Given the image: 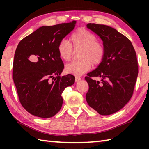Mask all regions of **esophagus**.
Masks as SVG:
<instances>
[{
    "label": "esophagus",
    "instance_id": "esophagus-1",
    "mask_svg": "<svg viewBox=\"0 0 149 149\" xmlns=\"http://www.w3.org/2000/svg\"><path fill=\"white\" fill-rule=\"evenodd\" d=\"M79 80H81V77H80L75 76V81L77 82V81H79Z\"/></svg>",
    "mask_w": 149,
    "mask_h": 149
}]
</instances>
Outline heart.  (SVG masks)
Masks as SVG:
<instances>
[{
	"mask_svg": "<svg viewBox=\"0 0 149 149\" xmlns=\"http://www.w3.org/2000/svg\"><path fill=\"white\" fill-rule=\"evenodd\" d=\"M70 39L71 44L65 39L61 40L58 44L57 50L60 58L70 61L73 55V49L81 51L79 54L80 60L65 65L67 73L79 76L89 71L92 64L98 65L101 64L106 55V47L103 42L97 41L94 33L79 28L72 33Z\"/></svg>",
	"mask_w": 149,
	"mask_h": 149,
	"instance_id": "b5f03b06",
	"label": "heart"
}]
</instances>
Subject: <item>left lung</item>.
<instances>
[{"mask_svg": "<svg viewBox=\"0 0 149 149\" xmlns=\"http://www.w3.org/2000/svg\"><path fill=\"white\" fill-rule=\"evenodd\" d=\"M87 28L102 40L104 60L85 77L89 84L86 100L100 115L112 114L122 109L132 98L138 75L135 50L129 39L105 25L88 24ZM99 77L102 81L92 77Z\"/></svg>", "mask_w": 149, "mask_h": 149, "instance_id": "left-lung-1", "label": "left lung"}]
</instances>
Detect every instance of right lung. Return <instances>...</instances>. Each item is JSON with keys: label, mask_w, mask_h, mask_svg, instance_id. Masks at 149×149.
Here are the masks:
<instances>
[{"label": "right lung", "mask_w": 149, "mask_h": 149, "mask_svg": "<svg viewBox=\"0 0 149 149\" xmlns=\"http://www.w3.org/2000/svg\"><path fill=\"white\" fill-rule=\"evenodd\" d=\"M75 24L42 26L16 48L12 77L22 107L35 116L49 118L56 114L62 106L63 91L74 84V75H60L64 65L57 47Z\"/></svg>", "instance_id": "obj_1"}]
</instances>
